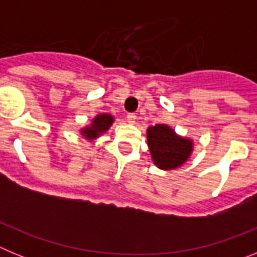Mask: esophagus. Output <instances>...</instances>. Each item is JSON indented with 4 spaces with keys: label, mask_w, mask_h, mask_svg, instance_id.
<instances>
[{
    "label": "esophagus",
    "mask_w": 257,
    "mask_h": 257,
    "mask_svg": "<svg viewBox=\"0 0 257 257\" xmlns=\"http://www.w3.org/2000/svg\"><path fill=\"white\" fill-rule=\"evenodd\" d=\"M126 119H127V122H128V123H135L136 115L134 114V113H128V114H127V117H126Z\"/></svg>",
    "instance_id": "1"
}]
</instances>
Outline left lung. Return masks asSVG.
Masks as SVG:
<instances>
[{
  "label": "left lung",
  "mask_w": 257,
  "mask_h": 257,
  "mask_svg": "<svg viewBox=\"0 0 257 257\" xmlns=\"http://www.w3.org/2000/svg\"><path fill=\"white\" fill-rule=\"evenodd\" d=\"M148 147L154 165L161 170H174L189 160L193 142L179 136L167 124L158 123L147 130Z\"/></svg>",
  "instance_id": "1"
}]
</instances>
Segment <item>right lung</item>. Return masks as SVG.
Here are the masks:
<instances>
[{
    "instance_id": "right-lung-1",
    "label": "right lung",
    "mask_w": 257,
    "mask_h": 257,
    "mask_svg": "<svg viewBox=\"0 0 257 257\" xmlns=\"http://www.w3.org/2000/svg\"><path fill=\"white\" fill-rule=\"evenodd\" d=\"M114 118L113 115L108 114V113H101L97 114L96 117L92 119L91 124L81 130V134L85 136L87 140H94L101 135V134L106 133L109 130V127L112 126Z\"/></svg>"
}]
</instances>
